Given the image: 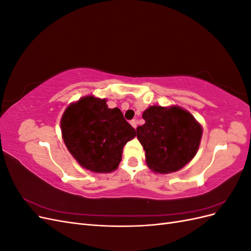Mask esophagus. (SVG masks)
I'll return each instance as SVG.
<instances>
[{
    "mask_svg": "<svg viewBox=\"0 0 251 251\" xmlns=\"http://www.w3.org/2000/svg\"><path fill=\"white\" fill-rule=\"evenodd\" d=\"M131 125H132V126H133L134 128H136V127H137V121H136L135 119L131 120Z\"/></svg>",
    "mask_w": 251,
    "mask_h": 251,
    "instance_id": "34e87169",
    "label": "esophagus"
}]
</instances>
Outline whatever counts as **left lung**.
<instances>
[{
	"mask_svg": "<svg viewBox=\"0 0 251 251\" xmlns=\"http://www.w3.org/2000/svg\"><path fill=\"white\" fill-rule=\"evenodd\" d=\"M142 117L146 124L137 127V138L151 170L169 174L192 160L199 148L202 128L191 114L179 107L153 105Z\"/></svg>",
	"mask_w": 251,
	"mask_h": 251,
	"instance_id": "1",
	"label": "left lung"
}]
</instances>
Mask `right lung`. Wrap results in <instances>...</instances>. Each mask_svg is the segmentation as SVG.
<instances>
[{"label": "right lung", "instance_id": "1", "mask_svg": "<svg viewBox=\"0 0 251 251\" xmlns=\"http://www.w3.org/2000/svg\"><path fill=\"white\" fill-rule=\"evenodd\" d=\"M67 149L83 168L95 173L117 169L126 143L135 128L118 108L109 109L105 100L82 97L65 111L62 121Z\"/></svg>", "mask_w": 251, "mask_h": 251}]
</instances>
